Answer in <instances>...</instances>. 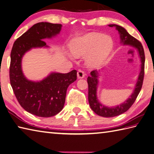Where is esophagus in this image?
<instances>
[{"instance_id":"obj_1","label":"esophagus","mask_w":154,"mask_h":154,"mask_svg":"<svg viewBox=\"0 0 154 154\" xmlns=\"http://www.w3.org/2000/svg\"><path fill=\"white\" fill-rule=\"evenodd\" d=\"M77 76L78 78H83L85 76L84 72L81 70H79L77 72Z\"/></svg>"}]
</instances>
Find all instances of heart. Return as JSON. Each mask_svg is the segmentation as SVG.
I'll return each mask as SVG.
<instances>
[{
	"label": "heart",
	"instance_id": "b5f03b06",
	"mask_svg": "<svg viewBox=\"0 0 154 154\" xmlns=\"http://www.w3.org/2000/svg\"><path fill=\"white\" fill-rule=\"evenodd\" d=\"M114 46L111 37L98 33H88L74 39L71 43V52L75 57H86L88 66H101L107 59Z\"/></svg>",
	"mask_w": 154,
	"mask_h": 154
}]
</instances>
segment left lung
<instances>
[{
  "instance_id": "obj_1",
  "label": "left lung",
  "mask_w": 154,
  "mask_h": 154,
  "mask_svg": "<svg viewBox=\"0 0 154 154\" xmlns=\"http://www.w3.org/2000/svg\"><path fill=\"white\" fill-rule=\"evenodd\" d=\"M109 27H115L119 33L120 34L121 43L122 45H127L131 46L138 51L140 59L141 65L140 72L137 82L135 85L134 90L133 93L130 95V97L124 103L120 105L115 106V107H107L101 104L98 100L97 97V90L99 85V72L96 70L91 72L90 76L88 77V101L92 110L97 115L103 117H112L124 113L132 104L134 103L136 97L138 95L143 84V80L144 76V64H145V55L144 48L142 43L134 38V37L130 35L124 28L116 25L109 24Z\"/></svg>"
}]
</instances>
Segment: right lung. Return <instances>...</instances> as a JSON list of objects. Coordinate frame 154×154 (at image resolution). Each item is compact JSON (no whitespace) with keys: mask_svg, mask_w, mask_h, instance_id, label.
<instances>
[{"mask_svg":"<svg viewBox=\"0 0 154 154\" xmlns=\"http://www.w3.org/2000/svg\"><path fill=\"white\" fill-rule=\"evenodd\" d=\"M61 28L62 25L59 23H36L15 41L10 54V81L14 93L20 105L37 117H53L61 111L67 88L76 80L77 72H51L41 81L29 80L23 74L22 57L33 48L48 47L43 39L56 36Z\"/></svg>","mask_w":154,"mask_h":154,"instance_id":"right-lung-1","label":"right lung"}]
</instances>
